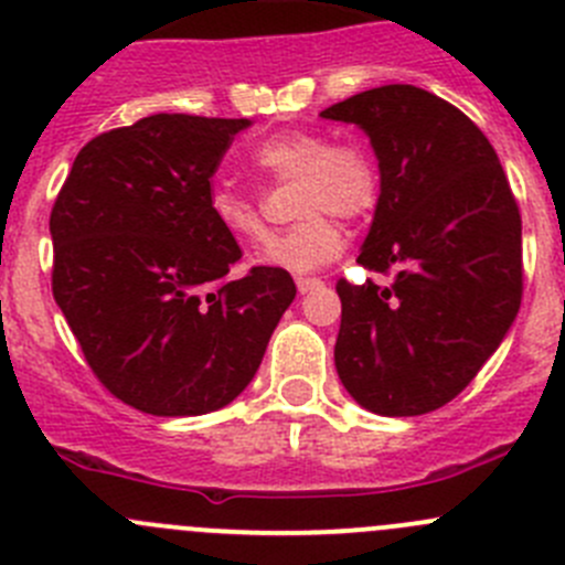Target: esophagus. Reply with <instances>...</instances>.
Instances as JSON below:
<instances>
[{
    "label": "esophagus",
    "mask_w": 565,
    "mask_h": 565,
    "mask_svg": "<svg viewBox=\"0 0 565 565\" xmlns=\"http://www.w3.org/2000/svg\"><path fill=\"white\" fill-rule=\"evenodd\" d=\"M324 282H321L319 277H297V288L299 294H308V291H316V288H321Z\"/></svg>",
    "instance_id": "1"
}]
</instances>
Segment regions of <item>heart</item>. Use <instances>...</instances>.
Listing matches in <instances>:
<instances>
[{
    "mask_svg": "<svg viewBox=\"0 0 565 565\" xmlns=\"http://www.w3.org/2000/svg\"><path fill=\"white\" fill-rule=\"evenodd\" d=\"M255 163L279 185H299L294 213L302 218L263 252L266 263L286 271H313L335 260L343 249L335 216L358 222L380 199L377 158L354 138L332 141L321 130L274 132L257 147ZM211 216L238 244L268 238L260 199L230 182H218L211 191Z\"/></svg>",
    "mask_w": 565,
    "mask_h": 565,
    "instance_id": "1",
    "label": "heart"
}]
</instances>
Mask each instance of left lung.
Returning a JSON list of instances; mask_svg holds the SVG:
<instances>
[{
  "mask_svg": "<svg viewBox=\"0 0 565 565\" xmlns=\"http://www.w3.org/2000/svg\"><path fill=\"white\" fill-rule=\"evenodd\" d=\"M372 138L380 199L358 263L388 286L338 279L335 369L380 416L452 402L521 305V216L491 141L416 85H380L321 110Z\"/></svg>",
  "mask_w": 565,
  "mask_h": 565,
  "instance_id": "left-lung-1",
  "label": "left lung"
}]
</instances>
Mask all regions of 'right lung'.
<instances>
[{
    "label": "right lung",
    "instance_id": "1",
    "mask_svg": "<svg viewBox=\"0 0 565 565\" xmlns=\"http://www.w3.org/2000/svg\"><path fill=\"white\" fill-rule=\"evenodd\" d=\"M249 118L154 113L90 138L50 216L52 294L90 372L152 416L230 405L297 297L286 268L233 277L211 177Z\"/></svg>",
    "mask_w": 565,
    "mask_h": 565
}]
</instances>
